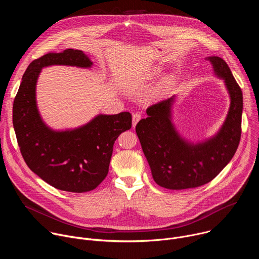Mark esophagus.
<instances>
[{
    "label": "esophagus",
    "instance_id": "esophagus-1",
    "mask_svg": "<svg viewBox=\"0 0 259 259\" xmlns=\"http://www.w3.org/2000/svg\"><path fill=\"white\" fill-rule=\"evenodd\" d=\"M141 119V115L139 113H135L132 115V126L135 127L136 124L138 123V121Z\"/></svg>",
    "mask_w": 259,
    "mask_h": 259
}]
</instances>
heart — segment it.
<instances>
[{
    "label": "heart",
    "mask_w": 259,
    "mask_h": 259,
    "mask_svg": "<svg viewBox=\"0 0 259 259\" xmlns=\"http://www.w3.org/2000/svg\"><path fill=\"white\" fill-rule=\"evenodd\" d=\"M158 73H159V70H155V71H153L152 73H150L149 76H146V79H147V80L153 79L155 76H157V75H158Z\"/></svg>",
    "instance_id": "1"
}]
</instances>
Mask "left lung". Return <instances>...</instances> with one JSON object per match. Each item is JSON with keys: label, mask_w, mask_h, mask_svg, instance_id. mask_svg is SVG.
Here are the masks:
<instances>
[{"label": "left lung", "mask_w": 259, "mask_h": 259, "mask_svg": "<svg viewBox=\"0 0 259 259\" xmlns=\"http://www.w3.org/2000/svg\"><path fill=\"white\" fill-rule=\"evenodd\" d=\"M207 59L215 75L225 81L231 98L226 121L214 136L198 143L180 136L172 123L175 95L147 107V118L136 125L153 178L162 188L187 190L210 182L230 163L240 143L242 90L223 58L210 56Z\"/></svg>", "instance_id": "8db88e82"}]
</instances>
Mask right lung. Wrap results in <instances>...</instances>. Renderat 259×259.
<instances>
[{"mask_svg":"<svg viewBox=\"0 0 259 259\" xmlns=\"http://www.w3.org/2000/svg\"><path fill=\"white\" fill-rule=\"evenodd\" d=\"M81 50L47 53L27 66L13 103V126L28 168L55 189L85 193L97 188L108 173L118 136L132 126L128 112L98 115L76 129L56 131L42 120L36 106L35 85L41 69L50 65L91 67Z\"/></svg>","mask_w":259,"mask_h":259,"instance_id":"1","label":"right lung"}]
</instances>
